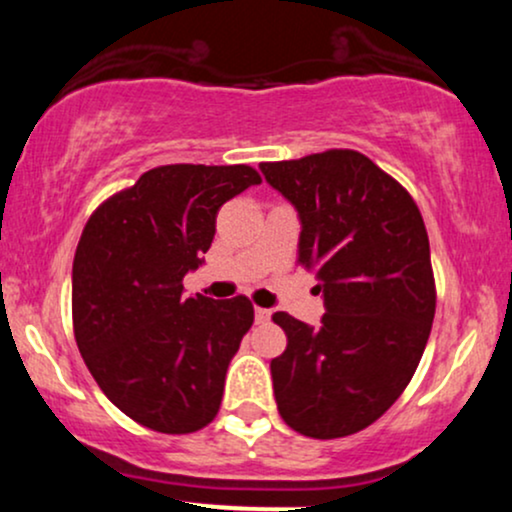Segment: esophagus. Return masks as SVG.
I'll list each match as a JSON object with an SVG mask.
<instances>
[{
	"label": "esophagus",
	"mask_w": 512,
	"mask_h": 512,
	"mask_svg": "<svg viewBox=\"0 0 512 512\" xmlns=\"http://www.w3.org/2000/svg\"><path fill=\"white\" fill-rule=\"evenodd\" d=\"M255 320L260 322V325H264V322L272 320V310H269V308H255Z\"/></svg>",
	"instance_id": "34e87169"
}]
</instances>
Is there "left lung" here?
Listing matches in <instances>:
<instances>
[{"label": "left lung", "mask_w": 512, "mask_h": 512, "mask_svg": "<svg viewBox=\"0 0 512 512\" xmlns=\"http://www.w3.org/2000/svg\"><path fill=\"white\" fill-rule=\"evenodd\" d=\"M301 219L298 264L320 281L322 325L272 320L286 351L272 361L281 419L308 438H344L378 421L424 356L433 315L428 233L399 182L351 149L262 163Z\"/></svg>", "instance_id": "obj_1"}]
</instances>
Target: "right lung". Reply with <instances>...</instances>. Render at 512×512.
Here are the masks:
<instances>
[{
	"label": "right lung",
	"instance_id": "obj_1",
	"mask_svg": "<svg viewBox=\"0 0 512 512\" xmlns=\"http://www.w3.org/2000/svg\"><path fill=\"white\" fill-rule=\"evenodd\" d=\"M250 166H158L91 214L72 267L74 337L105 397L151 431L195 433L219 414L250 298H187L221 204L260 185Z\"/></svg>",
	"mask_w": 512,
	"mask_h": 512
}]
</instances>
